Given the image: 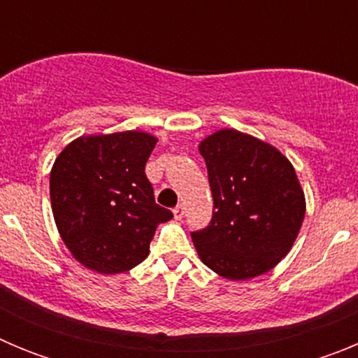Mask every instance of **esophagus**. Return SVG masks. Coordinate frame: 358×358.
<instances>
[{
    "instance_id": "esophagus-1",
    "label": "esophagus",
    "mask_w": 358,
    "mask_h": 358,
    "mask_svg": "<svg viewBox=\"0 0 358 358\" xmlns=\"http://www.w3.org/2000/svg\"><path fill=\"white\" fill-rule=\"evenodd\" d=\"M173 217H176L177 220H181V218L185 217V206H182V204H177V206L173 208Z\"/></svg>"
}]
</instances>
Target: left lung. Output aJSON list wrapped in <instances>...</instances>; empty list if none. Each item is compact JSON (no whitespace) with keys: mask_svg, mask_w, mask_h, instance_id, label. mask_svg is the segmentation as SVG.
I'll return each mask as SVG.
<instances>
[{"mask_svg":"<svg viewBox=\"0 0 358 358\" xmlns=\"http://www.w3.org/2000/svg\"><path fill=\"white\" fill-rule=\"evenodd\" d=\"M206 161L213 217L192 231L202 264L227 280H251L278 265L305 218V195L280 150L224 129L199 147Z\"/></svg>","mask_w":358,"mask_h":358,"instance_id":"8db88e82","label":"left lung"}]
</instances>
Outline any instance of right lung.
<instances>
[{
    "label": "right lung",
    "mask_w": 358,
    "mask_h": 358,
    "mask_svg": "<svg viewBox=\"0 0 358 358\" xmlns=\"http://www.w3.org/2000/svg\"><path fill=\"white\" fill-rule=\"evenodd\" d=\"M157 140L127 131L71 141L53 163L50 199L57 229L71 255L102 274L125 273L148 256L159 222L145 164Z\"/></svg>",
    "instance_id": "obj_1"
}]
</instances>
